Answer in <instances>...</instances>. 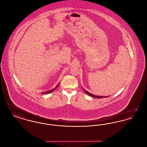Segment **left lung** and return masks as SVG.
Wrapping results in <instances>:
<instances>
[{
    "label": "left lung",
    "instance_id": "8db88e82",
    "mask_svg": "<svg viewBox=\"0 0 147 147\" xmlns=\"http://www.w3.org/2000/svg\"><path fill=\"white\" fill-rule=\"evenodd\" d=\"M84 91L88 94V95H90V96H91L92 97H94V98H107V97H108V96H97V95H92V94H91L90 93H89V92H88L87 91H86L85 89H84Z\"/></svg>",
    "mask_w": 147,
    "mask_h": 147
}]
</instances>
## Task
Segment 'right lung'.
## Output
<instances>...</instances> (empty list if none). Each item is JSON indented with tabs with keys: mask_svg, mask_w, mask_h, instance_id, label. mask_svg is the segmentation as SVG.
<instances>
[{
	"mask_svg": "<svg viewBox=\"0 0 147 147\" xmlns=\"http://www.w3.org/2000/svg\"><path fill=\"white\" fill-rule=\"evenodd\" d=\"M58 86V84L56 86V87L54 88V89H52V90H49V91H46V92H44L43 93H45V94H49L50 92H53V91H54L55 89H56V88H57V86ZM43 94V93H42Z\"/></svg>",
	"mask_w": 147,
	"mask_h": 147,
	"instance_id": "1",
	"label": "right lung"
}]
</instances>
